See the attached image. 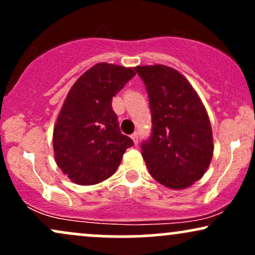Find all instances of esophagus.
Segmentation results:
<instances>
[{
	"instance_id": "esophagus-1",
	"label": "esophagus",
	"mask_w": 255,
	"mask_h": 255,
	"mask_svg": "<svg viewBox=\"0 0 255 255\" xmlns=\"http://www.w3.org/2000/svg\"><path fill=\"white\" fill-rule=\"evenodd\" d=\"M130 137H131V139H133L134 144L136 145V144H137V141H139V136H137V133H136V131H135V133H133V134H131Z\"/></svg>"
}]
</instances>
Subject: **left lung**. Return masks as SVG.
Listing matches in <instances>:
<instances>
[{
    "instance_id": "obj_1",
    "label": "left lung",
    "mask_w": 255,
    "mask_h": 255,
    "mask_svg": "<svg viewBox=\"0 0 255 255\" xmlns=\"http://www.w3.org/2000/svg\"><path fill=\"white\" fill-rule=\"evenodd\" d=\"M144 81L152 116V133L141 154L154 180L183 189L200 180L211 163L209 115L189 81L163 64L134 68Z\"/></svg>"
}]
</instances>
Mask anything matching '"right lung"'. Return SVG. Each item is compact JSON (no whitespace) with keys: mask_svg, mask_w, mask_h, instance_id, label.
Here are the masks:
<instances>
[{"mask_svg":"<svg viewBox=\"0 0 255 255\" xmlns=\"http://www.w3.org/2000/svg\"><path fill=\"white\" fill-rule=\"evenodd\" d=\"M135 72L97 63L75 81L54 127L55 160L73 182L97 184L118 170L133 140L120 130L111 102Z\"/></svg>","mask_w":255,"mask_h":255,"instance_id":"add662e5","label":"right lung"}]
</instances>
